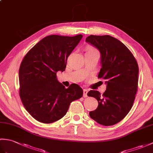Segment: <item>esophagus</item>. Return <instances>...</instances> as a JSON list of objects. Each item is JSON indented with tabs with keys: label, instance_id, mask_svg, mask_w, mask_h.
<instances>
[{
	"label": "esophagus",
	"instance_id": "1",
	"mask_svg": "<svg viewBox=\"0 0 153 153\" xmlns=\"http://www.w3.org/2000/svg\"><path fill=\"white\" fill-rule=\"evenodd\" d=\"M87 93H88V91L87 89H83V97H87Z\"/></svg>",
	"mask_w": 153,
	"mask_h": 153
}]
</instances>
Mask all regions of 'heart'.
I'll return each instance as SVG.
<instances>
[{
  "mask_svg": "<svg viewBox=\"0 0 153 153\" xmlns=\"http://www.w3.org/2000/svg\"><path fill=\"white\" fill-rule=\"evenodd\" d=\"M89 53H97V51L95 49V48L89 47L87 48L86 54H89Z\"/></svg>",
  "mask_w": 153,
  "mask_h": 153,
  "instance_id": "obj_1",
  "label": "heart"
}]
</instances>
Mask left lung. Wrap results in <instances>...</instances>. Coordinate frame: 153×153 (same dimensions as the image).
<instances>
[{
    "label": "left lung",
    "mask_w": 153,
    "mask_h": 153,
    "mask_svg": "<svg viewBox=\"0 0 153 153\" xmlns=\"http://www.w3.org/2000/svg\"><path fill=\"white\" fill-rule=\"evenodd\" d=\"M85 41L100 52L101 68L98 77L105 79L106 85L103 95L95 90L87 93L99 103L89 116L102 126L114 125L125 118L134 104L138 85V64L130 51L114 37L91 35Z\"/></svg>",
    "instance_id": "1"
}]
</instances>
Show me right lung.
<instances>
[{
  "label": "right lung",
  "instance_id": "right-lung-1",
  "mask_svg": "<svg viewBox=\"0 0 153 153\" xmlns=\"http://www.w3.org/2000/svg\"><path fill=\"white\" fill-rule=\"evenodd\" d=\"M82 37L48 35L23 59L19 70V96L25 108L37 121L51 123L61 119L70 103L83 96L77 84L66 89L56 77L57 71L65 70L68 57Z\"/></svg>",
  "mask_w": 153,
  "mask_h": 153
}]
</instances>
